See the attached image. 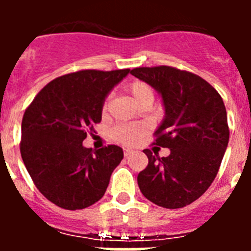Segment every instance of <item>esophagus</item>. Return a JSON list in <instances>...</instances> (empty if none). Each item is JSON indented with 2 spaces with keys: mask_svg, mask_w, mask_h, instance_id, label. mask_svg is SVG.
<instances>
[{
  "mask_svg": "<svg viewBox=\"0 0 251 251\" xmlns=\"http://www.w3.org/2000/svg\"><path fill=\"white\" fill-rule=\"evenodd\" d=\"M133 153V150H130V148H124V156L128 157L129 154H132Z\"/></svg>",
  "mask_w": 251,
  "mask_h": 251,
  "instance_id": "34e87169",
  "label": "esophagus"
}]
</instances>
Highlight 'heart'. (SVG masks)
Returning <instances> with one entry per match:
<instances>
[{
  "label": "heart",
  "mask_w": 251,
  "mask_h": 251,
  "mask_svg": "<svg viewBox=\"0 0 251 251\" xmlns=\"http://www.w3.org/2000/svg\"><path fill=\"white\" fill-rule=\"evenodd\" d=\"M127 90L132 95L136 103L139 105L143 103H151L153 101V92L148 84L143 81H133L128 85ZM106 108V104L104 105ZM147 128L143 124H122L113 129V137L115 141L121 142L123 145H133L146 133Z\"/></svg>",
  "instance_id": "heart-1"
}]
</instances>
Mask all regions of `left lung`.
<instances>
[{
    "label": "left lung",
    "instance_id": "left-lung-1",
    "mask_svg": "<svg viewBox=\"0 0 251 251\" xmlns=\"http://www.w3.org/2000/svg\"><path fill=\"white\" fill-rule=\"evenodd\" d=\"M130 74L156 90L165 117L154 145L170 156H153L137 181L141 192L161 207L179 208L202 196L217 175L229 143L227 114L220 94L199 75L171 66L136 68Z\"/></svg>",
    "mask_w": 251,
    "mask_h": 251
}]
</instances>
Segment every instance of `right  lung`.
Masks as SVG:
<instances>
[{"label": "right lung", "mask_w": 251, "mask_h": 251, "mask_svg": "<svg viewBox=\"0 0 251 251\" xmlns=\"http://www.w3.org/2000/svg\"><path fill=\"white\" fill-rule=\"evenodd\" d=\"M129 69L81 70L50 81L26 109L21 124L22 161L39 191L59 207L80 210L99 201L123 150L83 146L101 121L105 98Z\"/></svg>", "instance_id": "right-lung-1"}]
</instances>
